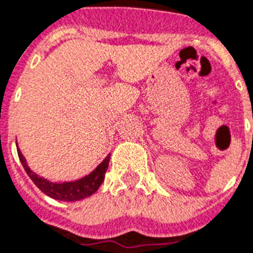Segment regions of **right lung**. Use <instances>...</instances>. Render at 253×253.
I'll list each match as a JSON object with an SVG mask.
<instances>
[{
  "label": "right lung",
  "instance_id": "add662e5",
  "mask_svg": "<svg viewBox=\"0 0 253 253\" xmlns=\"http://www.w3.org/2000/svg\"><path fill=\"white\" fill-rule=\"evenodd\" d=\"M18 152V158L22 166H24L25 171L28 173L30 179H32L34 184H36L42 192H45L46 195L57 200H65V202H75V200H81L92 195L105 179V173L109 169V161L110 155L106 157V159L102 162L101 165L98 166L91 173H88L87 176L75 180V182H66V183H51L46 179L38 176L36 172H33L32 169H29L25 161L24 155L21 154L19 148H17Z\"/></svg>",
  "mask_w": 253,
  "mask_h": 253
}]
</instances>
